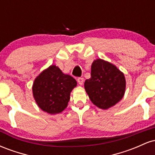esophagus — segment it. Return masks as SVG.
Instances as JSON below:
<instances>
[{
  "label": "esophagus",
  "mask_w": 155,
  "mask_h": 155,
  "mask_svg": "<svg viewBox=\"0 0 155 155\" xmlns=\"http://www.w3.org/2000/svg\"><path fill=\"white\" fill-rule=\"evenodd\" d=\"M77 81H78V83H79L80 85H82L83 84V82H84V78L79 77L77 79Z\"/></svg>",
  "instance_id": "obj_1"
}]
</instances>
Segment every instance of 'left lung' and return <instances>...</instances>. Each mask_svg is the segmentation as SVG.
<instances>
[{
  "label": "left lung",
  "mask_w": 155,
  "mask_h": 155,
  "mask_svg": "<svg viewBox=\"0 0 155 155\" xmlns=\"http://www.w3.org/2000/svg\"><path fill=\"white\" fill-rule=\"evenodd\" d=\"M84 88L92 104L108 109L123 97L125 79L115 65L97 59L92 64L91 77L85 81Z\"/></svg>",
  "instance_id": "8db88e82"
}]
</instances>
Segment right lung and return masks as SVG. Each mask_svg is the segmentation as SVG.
Wrapping results in <instances>:
<instances>
[{"label": "right lung", "instance_id": "obj_1", "mask_svg": "<svg viewBox=\"0 0 155 155\" xmlns=\"http://www.w3.org/2000/svg\"><path fill=\"white\" fill-rule=\"evenodd\" d=\"M76 84L72 76L64 74L56 65H51L35 79L33 97L43 111L51 114L60 113L67 107Z\"/></svg>", "mask_w": 155, "mask_h": 155}]
</instances>
